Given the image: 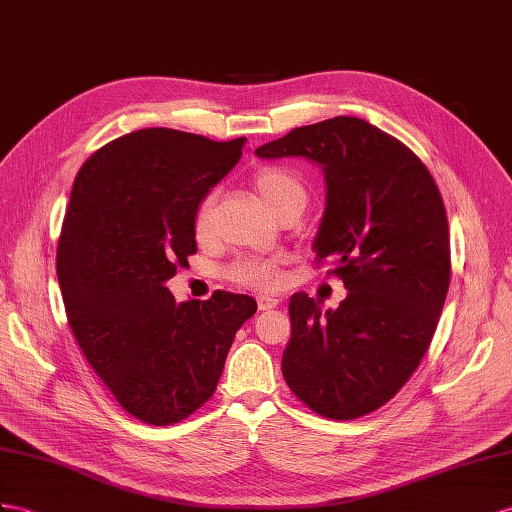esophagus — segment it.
I'll return each instance as SVG.
<instances>
[{
	"label": "esophagus",
	"mask_w": 512,
	"mask_h": 512,
	"mask_svg": "<svg viewBox=\"0 0 512 512\" xmlns=\"http://www.w3.org/2000/svg\"><path fill=\"white\" fill-rule=\"evenodd\" d=\"M257 305H259V311H270L279 305V298H272V296H259L257 298Z\"/></svg>",
	"instance_id": "1"
}]
</instances>
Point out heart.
Instances as JSON below:
<instances>
[{
	"instance_id": "1",
	"label": "heart",
	"mask_w": 512,
	"mask_h": 512,
	"mask_svg": "<svg viewBox=\"0 0 512 512\" xmlns=\"http://www.w3.org/2000/svg\"><path fill=\"white\" fill-rule=\"evenodd\" d=\"M253 188L270 212L281 218L290 212H303L307 203L305 183L296 173L283 166H264L255 170ZM218 201V192H205L192 214V233L199 242L209 240L214 231V207ZM225 277L242 287L251 290H272L279 283V259L274 257H240L225 270Z\"/></svg>"
}]
</instances>
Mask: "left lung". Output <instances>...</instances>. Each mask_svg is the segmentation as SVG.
<instances>
[{"label":"left lung","instance_id":"1","mask_svg":"<svg viewBox=\"0 0 512 512\" xmlns=\"http://www.w3.org/2000/svg\"><path fill=\"white\" fill-rule=\"evenodd\" d=\"M300 155L326 177L316 266L348 296L320 311L290 298L283 378L313 413L355 419L381 409L426 355L450 287V229L441 192L419 157L355 116L296 127L255 151Z\"/></svg>","mask_w":512,"mask_h":512}]
</instances>
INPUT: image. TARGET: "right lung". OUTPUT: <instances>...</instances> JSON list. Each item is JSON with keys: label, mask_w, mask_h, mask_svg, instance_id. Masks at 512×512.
Segmentation results:
<instances>
[{"label": "right lung", "mask_w": 512, "mask_h": 512, "mask_svg": "<svg viewBox=\"0 0 512 512\" xmlns=\"http://www.w3.org/2000/svg\"><path fill=\"white\" fill-rule=\"evenodd\" d=\"M168 127L103 144L75 177L56 268L67 320L90 368L136 419L170 426L214 396L255 298L216 290L175 303L164 281L196 253L192 214L242 157Z\"/></svg>", "instance_id": "right-lung-1"}]
</instances>
